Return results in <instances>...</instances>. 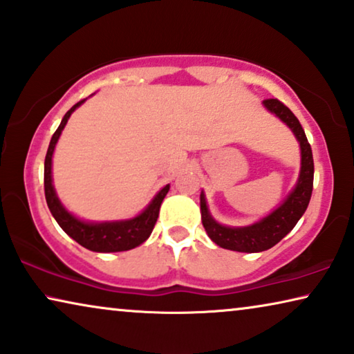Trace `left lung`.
<instances>
[{
  "label": "left lung",
  "instance_id": "obj_1",
  "mask_svg": "<svg viewBox=\"0 0 354 354\" xmlns=\"http://www.w3.org/2000/svg\"><path fill=\"white\" fill-rule=\"evenodd\" d=\"M264 108L279 118L287 127L292 130L295 138L299 143V153H301V166H299L298 180L288 193L287 198L275 207L272 212L264 216L263 219L253 222L243 227H230L217 222L211 216L207 207L205 192L200 195V209L201 222L206 234L217 246L240 253H259L277 245L285 235L290 234L297 222L306 211L313 193V178H314V161L311 145L308 143L306 133L295 118V114L279 100H264Z\"/></svg>",
  "mask_w": 354,
  "mask_h": 354
}]
</instances>
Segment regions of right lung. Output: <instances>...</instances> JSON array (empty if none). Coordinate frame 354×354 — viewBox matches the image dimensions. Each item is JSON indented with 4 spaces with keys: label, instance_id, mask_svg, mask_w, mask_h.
<instances>
[{
    "label": "right lung",
    "instance_id": "right-lung-1",
    "mask_svg": "<svg viewBox=\"0 0 354 354\" xmlns=\"http://www.w3.org/2000/svg\"><path fill=\"white\" fill-rule=\"evenodd\" d=\"M85 103V100L79 101V103L72 106L62 118L59 127L51 137L50 147H48L46 158H45V196L48 207H50L53 217H55L57 224L62 230L66 232L71 239H74L77 243L84 246V248L90 251H96V253H118V251H127L132 248H137L143 241L148 240L151 235L159 216V207L164 196L167 195L169 187L166 185L159 190L149 205L140 212V214L130 217V219H120V221H103V222H91L84 221L71 211L66 209L62 205L57 193L53 185V153H55L56 143L59 140L62 130H64L67 120H69L71 114Z\"/></svg>",
    "mask_w": 354,
    "mask_h": 354
}]
</instances>
